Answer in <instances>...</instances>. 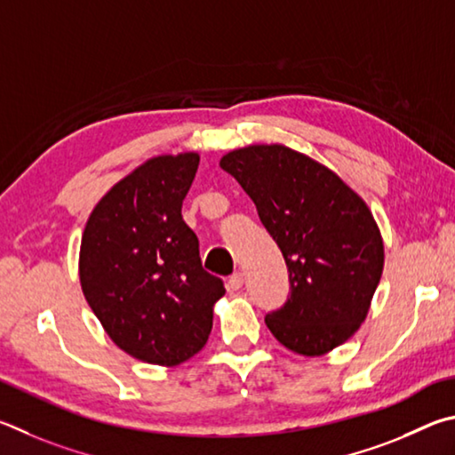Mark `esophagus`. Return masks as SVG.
Here are the masks:
<instances>
[{
    "label": "esophagus",
    "instance_id": "34e87169",
    "mask_svg": "<svg viewBox=\"0 0 455 455\" xmlns=\"http://www.w3.org/2000/svg\"><path fill=\"white\" fill-rule=\"evenodd\" d=\"M243 285V274H240V272H235L234 275H229V280H228V290L229 291H237Z\"/></svg>",
    "mask_w": 455,
    "mask_h": 455
}]
</instances>
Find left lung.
<instances>
[{"label":"left lung","instance_id":"8db88e82","mask_svg":"<svg viewBox=\"0 0 455 455\" xmlns=\"http://www.w3.org/2000/svg\"><path fill=\"white\" fill-rule=\"evenodd\" d=\"M256 204L290 272L285 306L266 315L291 352L320 357L368 317L384 272V240L360 194L317 159L282 143H253L220 159Z\"/></svg>","mask_w":455,"mask_h":455}]
</instances>
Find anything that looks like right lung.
I'll use <instances>...</instances> for the list:
<instances>
[{"instance_id":"add662e5","label":"right lung","mask_w":455,"mask_h":455,"mask_svg":"<svg viewBox=\"0 0 455 455\" xmlns=\"http://www.w3.org/2000/svg\"><path fill=\"white\" fill-rule=\"evenodd\" d=\"M197 165L196 151L146 159L95 204L79 245V283L101 328L125 354L164 368L205 346L226 293L181 218Z\"/></svg>"}]
</instances>
